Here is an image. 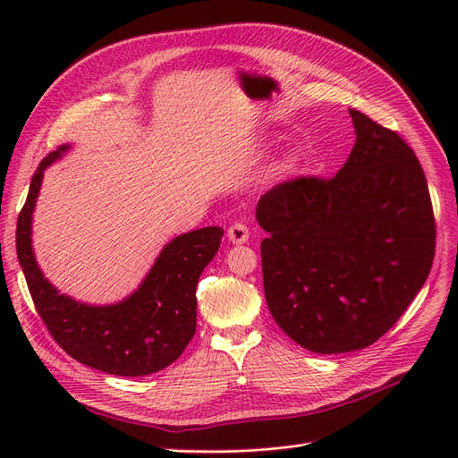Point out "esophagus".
<instances>
[{
	"instance_id": "1",
	"label": "esophagus",
	"mask_w": 458,
	"mask_h": 458,
	"mask_svg": "<svg viewBox=\"0 0 458 458\" xmlns=\"http://www.w3.org/2000/svg\"><path fill=\"white\" fill-rule=\"evenodd\" d=\"M248 227L244 224H241V221H237V224H233L229 229H227V237L233 244H244L248 241Z\"/></svg>"
}]
</instances>
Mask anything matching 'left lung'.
Returning <instances> with one entry per match:
<instances>
[{
    "mask_svg": "<svg viewBox=\"0 0 458 458\" xmlns=\"http://www.w3.org/2000/svg\"><path fill=\"white\" fill-rule=\"evenodd\" d=\"M355 145L335 177L300 175L258 202L263 293L315 353L363 350L419 294L436 254L426 175L397 131L350 110Z\"/></svg>",
    "mask_w": 458,
    "mask_h": 458,
    "instance_id": "obj_1",
    "label": "left lung"
}]
</instances>
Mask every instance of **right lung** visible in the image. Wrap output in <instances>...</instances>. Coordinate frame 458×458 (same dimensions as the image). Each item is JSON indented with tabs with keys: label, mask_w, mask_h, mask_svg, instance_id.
<instances>
[{
	"label": "right lung",
	"mask_w": 458,
	"mask_h": 458,
	"mask_svg": "<svg viewBox=\"0 0 458 458\" xmlns=\"http://www.w3.org/2000/svg\"><path fill=\"white\" fill-rule=\"evenodd\" d=\"M68 147L49 152L32 175L17 221V256L41 321L81 365L116 377H145L172 365L197 330V284L216 256L224 229L204 227L165 244L140 290L114 306H88L41 275L32 250V214L44 170Z\"/></svg>",
	"instance_id": "obj_1"
}]
</instances>
